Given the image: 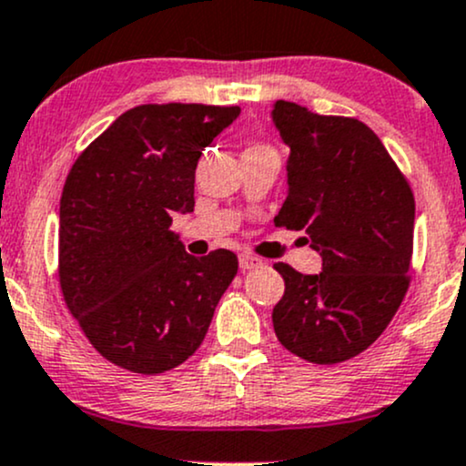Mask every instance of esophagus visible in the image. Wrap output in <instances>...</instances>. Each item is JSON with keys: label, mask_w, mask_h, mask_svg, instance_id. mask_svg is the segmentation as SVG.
<instances>
[{"label": "esophagus", "mask_w": 466, "mask_h": 466, "mask_svg": "<svg viewBox=\"0 0 466 466\" xmlns=\"http://www.w3.org/2000/svg\"><path fill=\"white\" fill-rule=\"evenodd\" d=\"M259 266H261L259 257L248 255V253L239 255V268H242V270H253V268H259Z\"/></svg>", "instance_id": "obj_1"}]
</instances>
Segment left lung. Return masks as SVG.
I'll use <instances>...</instances> for the list:
<instances>
[{"label":"left lung","mask_w":466,"mask_h":466,"mask_svg":"<svg viewBox=\"0 0 466 466\" xmlns=\"http://www.w3.org/2000/svg\"><path fill=\"white\" fill-rule=\"evenodd\" d=\"M272 122L289 147L288 198L275 224L305 231L322 259L319 275L275 264L286 292L272 325L289 353L338 364L369 349L406 297L414 196L380 137L358 119L279 100Z\"/></svg>","instance_id":"left-lung-1"}]
</instances>
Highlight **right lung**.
Returning a JSON list of instances; mask_svg holds the SVG:
<instances>
[{
	"instance_id": "right-lung-1",
	"label": "right lung",
	"mask_w": 466,
	"mask_h": 466,
	"mask_svg": "<svg viewBox=\"0 0 466 466\" xmlns=\"http://www.w3.org/2000/svg\"><path fill=\"white\" fill-rule=\"evenodd\" d=\"M238 117L239 106L144 104L76 158L60 196V289L108 362L166 373L205 340L238 257H191L169 227L194 211L202 150Z\"/></svg>"
}]
</instances>
